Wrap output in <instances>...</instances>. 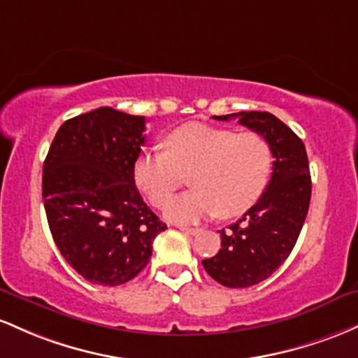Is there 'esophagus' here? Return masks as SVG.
<instances>
[{
    "label": "esophagus",
    "instance_id": "1",
    "mask_svg": "<svg viewBox=\"0 0 358 358\" xmlns=\"http://www.w3.org/2000/svg\"><path fill=\"white\" fill-rule=\"evenodd\" d=\"M179 228L184 233H187V235H198L199 233V228H194V227H179Z\"/></svg>",
    "mask_w": 358,
    "mask_h": 358
}]
</instances>
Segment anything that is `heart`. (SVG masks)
Wrapping results in <instances>:
<instances>
[{
	"instance_id": "1",
	"label": "heart",
	"mask_w": 358,
	"mask_h": 358,
	"mask_svg": "<svg viewBox=\"0 0 358 358\" xmlns=\"http://www.w3.org/2000/svg\"><path fill=\"white\" fill-rule=\"evenodd\" d=\"M164 150H143L134 162V180L155 208L191 173L195 189L171 200L164 215L176 223H194L218 213L235 218L250 210L266 189L272 148L255 131L236 134L203 123H187L164 140Z\"/></svg>"
}]
</instances>
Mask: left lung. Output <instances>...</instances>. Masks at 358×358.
Masks as SVG:
<instances>
[{
  "instance_id": "obj_1",
  "label": "left lung",
  "mask_w": 358,
  "mask_h": 358,
  "mask_svg": "<svg viewBox=\"0 0 358 358\" xmlns=\"http://www.w3.org/2000/svg\"><path fill=\"white\" fill-rule=\"evenodd\" d=\"M230 118L271 143L272 176L242 220L220 230L222 248L203 260V267L222 286L250 287L274 274L298 242L311 199V176L303 140L277 116L267 111L215 116Z\"/></svg>"
}]
</instances>
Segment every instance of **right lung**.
<instances>
[{
    "label": "right lung",
    "mask_w": 358,
    "mask_h": 358,
    "mask_svg": "<svg viewBox=\"0 0 358 358\" xmlns=\"http://www.w3.org/2000/svg\"><path fill=\"white\" fill-rule=\"evenodd\" d=\"M145 116L101 106L67 120L42 176L47 222L66 262L99 286H120L147 266L167 228L143 203L134 162L145 143Z\"/></svg>",
    "instance_id": "1"
}]
</instances>
